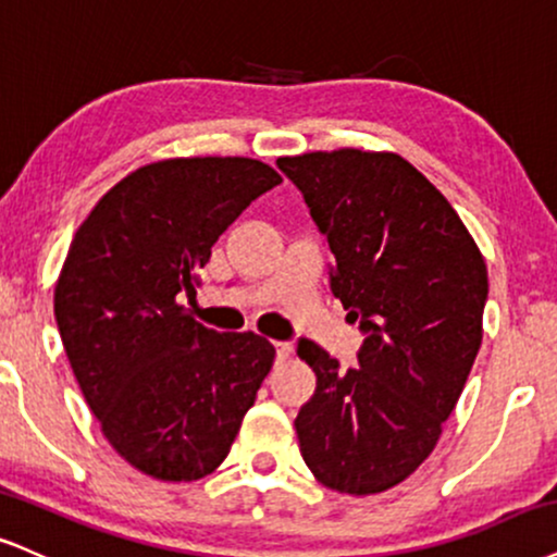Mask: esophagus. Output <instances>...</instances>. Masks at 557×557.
Listing matches in <instances>:
<instances>
[{
  "mask_svg": "<svg viewBox=\"0 0 557 557\" xmlns=\"http://www.w3.org/2000/svg\"><path fill=\"white\" fill-rule=\"evenodd\" d=\"M293 352H296V347H293V343H277V358L280 360H287Z\"/></svg>",
  "mask_w": 557,
  "mask_h": 557,
  "instance_id": "1",
  "label": "esophagus"
}]
</instances>
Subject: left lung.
<instances>
[{
    "instance_id": "8db88e82",
    "label": "left lung",
    "mask_w": 557,
    "mask_h": 557,
    "mask_svg": "<svg viewBox=\"0 0 557 557\" xmlns=\"http://www.w3.org/2000/svg\"><path fill=\"white\" fill-rule=\"evenodd\" d=\"M334 253L330 287L363 332L358 368L300 339L317 373L296 433L321 485L384 493L438 444L482 343L485 259L446 197L394 152L280 158Z\"/></svg>"
}]
</instances>
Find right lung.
Instances as JSON below:
<instances>
[{
  "label": "right lung",
  "mask_w": 557,
  "mask_h": 557,
  "mask_svg": "<svg viewBox=\"0 0 557 557\" xmlns=\"http://www.w3.org/2000/svg\"><path fill=\"white\" fill-rule=\"evenodd\" d=\"M280 173L251 158L143 165L100 197L66 253L53 317L109 444L156 480L223 465L274 363L253 332L220 334L181 306L227 225Z\"/></svg>",
  "instance_id": "right-lung-1"
}]
</instances>
